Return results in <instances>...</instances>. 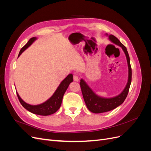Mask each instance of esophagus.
<instances>
[{"mask_svg":"<svg viewBox=\"0 0 151 151\" xmlns=\"http://www.w3.org/2000/svg\"><path fill=\"white\" fill-rule=\"evenodd\" d=\"M73 79H74V81H76V82H78L79 80V77L77 76H76V75L74 76V77H73Z\"/></svg>","mask_w":151,"mask_h":151,"instance_id":"1","label":"esophagus"}]
</instances>
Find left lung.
Wrapping results in <instances>:
<instances>
[{"label": "left lung", "mask_w": 151, "mask_h": 151, "mask_svg": "<svg viewBox=\"0 0 151 151\" xmlns=\"http://www.w3.org/2000/svg\"><path fill=\"white\" fill-rule=\"evenodd\" d=\"M106 35L108 36L109 40L112 43L122 47L123 51L124 52L127 58L128 67H129V77H128L127 85L122 92L116 96L109 98H103L98 96L90 88V87L87 84L83 79H81V88L85 103L89 110L94 113H101L111 111L122 104L124 102L125 99L127 96L132 81V68L130 66V57L129 53H128L127 48L115 36H113V35H108L107 33Z\"/></svg>", "instance_id": "left-lung-1"}]
</instances>
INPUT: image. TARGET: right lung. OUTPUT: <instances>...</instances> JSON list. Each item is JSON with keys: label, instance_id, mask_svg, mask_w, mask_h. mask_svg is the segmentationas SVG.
Returning <instances> with one entry per match:
<instances>
[{"label": "right lung", "instance_id": "add662e5", "mask_svg": "<svg viewBox=\"0 0 151 151\" xmlns=\"http://www.w3.org/2000/svg\"><path fill=\"white\" fill-rule=\"evenodd\" d=\"M36 39H37V38L36 37L31 38L28 41V42L21 49L18 55V57H19L21 55V53L23 52L26 49L28 48ZM72 81L73 75L72 74H68L65 78L61 82V83L58 86L57 89L55 91V93L52 96L50 97L47 101L38 105H31L26 103L21 98L17 91L16 93L18 99H19L22 106L25 109H26L27 110L30 111L32 113L36 114V115L47 116L55 113L58 109L60 108L63 95H64L68 86H69V84Z\"/></svg>", "mask_w": 151, "mask_h": 151}]
</instances>
